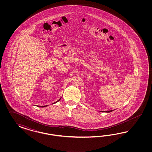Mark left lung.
<instances>
[{"label": "left lung", "mask_w": 152, "mask_h": 152, "mask_svg": "<svg viewBox=\"0 0 152 152\" xmlns=\"http://www.w3.org/2000/svg\"><path fill=\"white\" fill-rule=\"evenodd\" d=\"M113 110H109V111H105V112H106V113H109V112H111V111H113Z\"/></svg>", "instance_id": "1"}]
</instances>
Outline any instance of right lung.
<instances>
[{
	"mask_svg": "<svg viewBox=\"0 0 152 152\" xmlns=\"http://www.w3.org/2000/svg\"><path fill=\"white\" fill-rule=\"evenodd\" d=\"M60 100H58V101H56V102H55V103H56V102H58V101H60ZM45 106H39V107H45Z\"/></svg>",
	"mask_w": 152,
	"mask_h": 152,
	"instance_id": "obj_1",
	"label": "right lung"
}]
</instances>
